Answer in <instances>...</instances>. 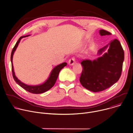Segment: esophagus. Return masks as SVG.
<instances>
[{
  "label": "esophagus",
  "mask_w": 133,
  "mask_h": 133,
  "mask_svg": "<svg viewBox=\"0 0 133 133\" xmlns=\"http://www.w3.org/2000/svg\"><path fill=\"white\" fill-rule=\"evenodd\" d=\"M75 63V59L74 57H72L68 61V64L70 65H73Z\"/></svg>",
  "instance_id": "esophagus-1"
}]
</instances>
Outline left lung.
Wrapping results in <instances>:
<instances>
[{"label":"left lung","instance_id":"obj_1","mask_svg":"<svg viewBox=\"0 0 133 133\" xmlns=\"http://www.w3.org/2000/svg\"><path fill=\"white\" fill-rule=\"evenodd\" d=\"M101 36L111 33L104 29L99 30ZM108 52L92 61L86 59L81 62L83 70L79 78L82 86L93 92L103 91L111 87L119 79L124 60V51L119 41L115 39L109 44ZM108 45L98 50L102 54Z\"/></svg>","mask_w":133,"mask_h":133}]
</instances>
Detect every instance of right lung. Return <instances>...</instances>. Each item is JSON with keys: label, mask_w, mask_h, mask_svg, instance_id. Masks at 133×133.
<instances>
[{"label": "right lung", "mask_w": 133, "mask_h": 133, "mask_svg": "<svg viewBox=\"0 0 133 133\" xmlns=\"http://www.w3.org/2000/svg\"><path fill=\"white\" fill-rule=\"evenodd\" d=\"M29 35H26L24 36H22L21 37L19 38L18 41L16 43V45H15L14 47L13 48L11 54V69H12V76L13 78L15 80V81L17 83V84H18L19 86H21L22 88L25 89L26 90L32 93V94H41L43 93L44 92H46V91L50 89L51 88H52L54 85H55L59 73L60 71L62 70V68H63L65 66L67 65L66 63H63L61 64L58 65V66H56L51 71V74L49 76V78L43 84L39 85H36V86H30V85H27L23 83H22L21 81L19 80L15 76L14 70V67H13V64H12V57L13 55L14 54L15 51L16 50L18 44L19 43L21 40L22 38L24 37H28Z\"/></svg>", "instance_id": "right-lung-1"}]
</instances>
